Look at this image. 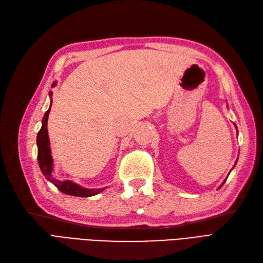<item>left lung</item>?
Masks as SVG:
<instances>
[{
	"mask_svg": "<svg viewBox=\"0 0 263 263\" xmlns=\"http://www.w3.org/2000/svg\"><path fill=\"white\" fill-rule=\"evenodd\" d=\"M235 127H237V126H235ZM237 161H238V159H237ZM237 161H235V163H237ZM234 165H235V164H234ZM226 180H227V179H226ZM226 180H224V181H223V183H222V184H221V185H220V187H221V186H222V185H223V184H224V182H226Z\"/></svg>",
	"mask_w": 263,
	"mask_h": 263,
	"instance_id": "8db88e82",
	"label": "left lung"
}]
</instances>
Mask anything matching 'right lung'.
<instances>
[{"label": "right lung", "instance_id": "right-lung-1", "mask_svg": "<svg viewBox=\"0 0 263 263\" xmlns=\"http://www.w3.org/2000/svg\"><path fill=\"white\" fill-rule=\"evenodd\" d=\"M57 85V82H53L52 87ZM52 97V92L49 94ZM52 101L49 110L45 112L43 120H42V126L37 133L36 138V145H37V162L40 165V169H41L43 176L45 179L50 181L51 183L54 184L58 189L65 193L69 194V196L74 197H81V198H86V197H92L96 196V194L102 192L103 189H85L81 185L72 182L70 180H64L60 181L54 176H53V159L51 156V147H50V140H49V134H48V119H49V113L51 110Z\"/></svg>", "mask_w": 263, "mask_h": 263}]
</instances>
